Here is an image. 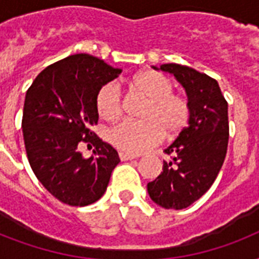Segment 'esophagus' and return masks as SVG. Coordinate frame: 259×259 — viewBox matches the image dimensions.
Wrapping results in <instances>:
<instances>
[{"label":"esophagus","instance_id":"34e87169","mask_svg":"<svg viewBox=\"0 0 259 259\" xmlns=\"http://www.w3.org/2000/svg\"><path fill=\"white\" fill-rule=\"evenodd\" d=\"M119 158H121L122 161H127V160H133V158H136V156L130 153H125V152H119Z\"/></svg>","mask_w":259,"mask_h":259}]
</instances>
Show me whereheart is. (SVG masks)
<instances>
[{
	"label": "heart",
	"instance_id": "b5f03b06",
	"mask_svg": "<svg viewBox=\"0 0 259 259\" xmlns=\"http://www.w3.org/2000/svg\"><path fill=\"white\" fill-rule=\"evenodd\" d=\"M130 90L145 99L142 121H125L110 130L109 141L118 150L130 154L146 152L162 141L173 140L188 126L191 106L180 94L173 93L169 78L157 71L148 70L134 75ZM97 110L105 121H115L122 114L121 91L114 83L105 84L97 95Z\"/></svg>",
	"mask_w": 259,
	"mask_h": 259
}]
</instances>
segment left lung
Listing matches in <instances>:
<instances>
[{"mask_svg":"<svg viewBox=\"0 0 259 259\" xmlns=\"http://www.w3.org/2000/svg\"><path fill=\"white\" fill-rule=\"evenodd\" d=\"M156 68V67H153ZM185 89L191 106L188 126L164 152L162 172L148 193L166 209H183L204 195L221 170L229 145V109L215 79L176 63L162 64Z\"/></svg>","mask_w":259,"mask_h":259,"instance_id":"obj_1","label":"left lung"}]
</instances>
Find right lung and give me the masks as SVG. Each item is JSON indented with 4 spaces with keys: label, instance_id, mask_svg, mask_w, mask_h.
<instances>
[{
    "label": "right lung",
    "instance_id": "1",
    "mask_svg": "<svg viewBox=\"0 0 259 259\" xmlns=\"http://www.w3.org/2000/svg\"><path fill=\"white\" fill-rule=\"evenodd\" d=\"M121 74L89 54L71 55L42 70L28 89L22 133L30 168L44 188L64 204L83 207L99 200L119 157L91 132L98 123L97 95ZM80 142L94 146L84 159Z\"/></svg>",
    "mask_w": 259,
    "mask_h": 259
}]
</instances>
